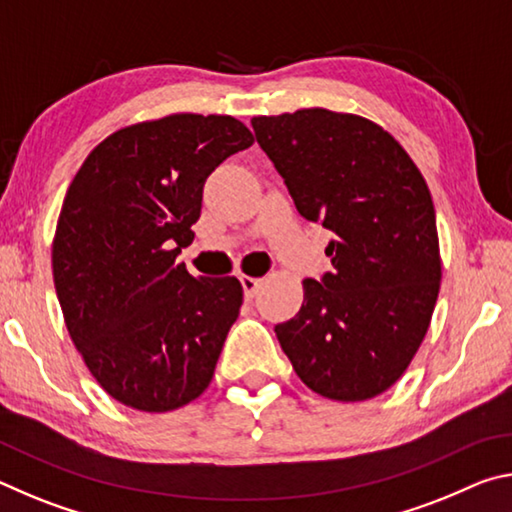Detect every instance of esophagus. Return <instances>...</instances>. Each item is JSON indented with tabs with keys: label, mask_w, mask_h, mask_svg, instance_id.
<instances>
[{
	"label": "esophagus",
	"mask_w": 512,
	"mask_h": 512,
	"mask_svg": "<svg viewBox=\"0 0 512 512\" xmlns=\"http://www.w3.org/2000/svg\"><path fill=\"white\" fill-rule=\"evenodd\" d=\"M241 287H244V296L250 300L257 296L259 287H262V280H257V277H250V275H241Z\"/></svg>",
	"instance_id": "1"
}]
</instances>
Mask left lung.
Returning a JSON list of instances; mask_svg holds the SVG:
<instances>
[{
  "label": "left lung",
  "instance_id": "obj_1",
  "mask_svg": "<svg viewBox=\"0 0 512 512\" xmlns=\"http://www.w3.org/2000/svg\"><path fill=\"white\" fill-rule=\"evenodd\" d=\"M255 137L298 212L334 232V271L305 280L296 316L277 341L311 391L363 402L409 368L436 307V210L411 155L375 121L302 108L253 117Z\"/></svg>",
  "mask_w": 512,
  "mask_h": 512
}]
</instances>
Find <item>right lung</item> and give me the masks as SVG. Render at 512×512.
Returning <instances> with one entry per match:
<instances>
[{
    "instance_id": "add662e5",
    "label": "right lung",
    "mask_w": 512,
    "mask_h": 512,
    "mask_svg": "<svg viewBox=\"0 0 512 512\" xmlns=\"http://www.w3.org/2000/svg\"><path fill=\"white\" fill-rule=\"evenodd\" d=\"M253 142L230 115L140 121L94 146L67 189L51 244L58 302L85 366L124 406L176 411L210 386L244 289L176 257L207 176Z\"/></svg>"
}]
</instances>
